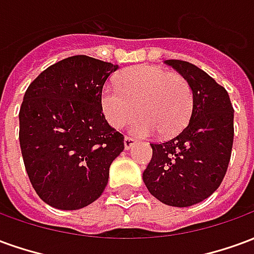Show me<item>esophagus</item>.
Returning <instances> with one entry per match:
<instances>
[{
    "mask_svg": "<svg viewBox=\"0 0 254 254\" xmlns=\"http://www.w3.org/2000/svg\"><path fill=\"white\" fill-rule=\"evenodd\" d=\"M134 138L132 137H127V136H125V138H124V145H125V149H129L132 148L133 145H134Z\"/></svg>",
    "mask_w": 254,
    "mask_h": 254,
    "instance_id": "esophagus-1",
    "label": "esophagus"
}]
</instances>
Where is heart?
Returning a JSON list of instances; mask_svg holds the SVG:
<instances>
[{
  "label": "heart",
  "instance_id": "obj_1",
  "mask_svg": "<svg viewBox=\"0 0 254 254\" xmlns=\"http://www.w3.org/2000/svg\"><path fill=\"white\" fill-rule=\"evenodd\" d=\"M100 107L116 129L125 127L136 117L132 132L149 136L160 132L173 136L187 127L193 110V91L180 74L156 65H137L117 77V85L100 91Z\"/></svg>",
  "mask_w": 254,
  "mask_h": 254
}]
</instances>
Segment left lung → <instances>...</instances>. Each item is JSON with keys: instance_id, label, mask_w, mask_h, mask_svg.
<instances>
[{"instance_id": "8db88e82", "label": "left lung", "mask_w": 254, "mask_h": 254, "mask_svg": "<svg viewBox=\"0 0 254 254\" xmlns=\"http://www.w3.org/2000/svg\"><path fill=\"white\" fill-rule=\"evenodd\" d=\"M193 91L188 127L176 137L151 144L152 159L143 173L149 193L171 207L205 200L223 181L234 140V109L227 91L187 61L167 60Z\"/></svg>"}]
</instances>
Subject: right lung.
I'll use <instances>...</instances> for the list:
<instances>
[{
	"label": "right lung",
	"mask_w": 254,
	"mask_h": 254,
	"mask_svg": "<svg viewBox=\"0 0 254 254\" xmlns=\"http://www.w3.org/2000/svg\"><path fill=\"white\" fill-rule=\"evenodd\" d=\"M118 65L73 56L30 84L19 113L20 148L32 188L58 209L99 198L124 136L106 121L100 91Z\"/></svg>",
	"instance_id": "obj_1"
}]
</instances>
